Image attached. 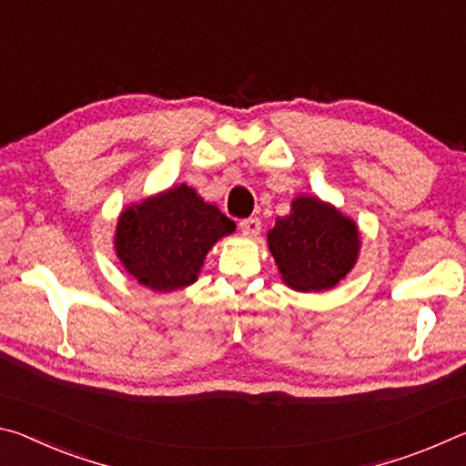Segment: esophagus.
<instances>
[{
  "label": "esophagus",
  "instance_id": "34e87169",
  "mask_svg": "<svg viewBox=\"0 0 466 466\" xmlns=\"http://www.w3.org/2000/svg\"><path fill=\"white\" fill-rule=\"evenodd\" d=\"M240 230H242L244 236H250V238H252V236H257L258 232H261V219H258V218L242 219Z\"/></svg>",
  "mask_w": 466,
  "mask_h": 466
}]
</instances>
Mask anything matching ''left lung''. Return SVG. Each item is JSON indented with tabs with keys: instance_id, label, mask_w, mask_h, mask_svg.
Segmentation results:
<instances>
[{
	"instance_id": "obj_1",
	"label": "left lung",
	"mask_w": 466,
	"mask_h": 466,
	"mask_svg": "<svg viewBox=\"0 0 466 466\" xmlns=\"http://www.w3.org/2000/svg\"><path fill=\"white\" fill-rule=\"evenodd\" d=\"M281 279L291 289L335 288L353 269L360 232L353 219L319 197H296L288 216L275 219L267 234Z\"/></svg>"
}]
</instances>
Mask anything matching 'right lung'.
<instances>
[{
	"label": "right lung",
	"mask_w": 466,
	"mask_h": 466,
	"mask_svg": "<svg viewBox=\"0 0 466 466\" xmlns=\"http://www.w3.org/2000/svg\"><path fill=\"white\" fill-rule=\"evenodd\" d=\"M236 224L195 188L178 185L131 205L116 222L115 250L129 275L154 291L197 281L205 255Z\"/></svg>",
	"instance_id": "1"
}]
</instances>
